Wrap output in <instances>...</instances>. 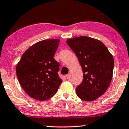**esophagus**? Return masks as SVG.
Returning <instances> with one entry per match:
<instances>
[{
	"instance_id": "obj_1",
	"label": "esophagus",
	"mask_w": 129,
	"mask_h": 129,
	"mask_svg": "<svg viewBox=\"0 0 129 129\" xmlns=\"http://www.w3.org/2000/svg\"><path fill=\"white\" fill-rule=\"evenodd\" d=\"M66 78H67V79H70L71 78V75H70V74L67 75H66Z\"/></svg>"
}]
</instances>
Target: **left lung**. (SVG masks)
<instances>
[{
	"instance_id": "1",
	"label": "left lung",
	"mask_w": 129,
	"mask_h": 129,
	"mask_svg": "<svg viewBox=\"0 0 129 129\" xmlns=\"http://www.w3.org/2000/svg\"><path fill=\"white\" fill-rule=\"evenodd\" d=\"M67 43L76 54L83 73L82 83L76 89L83 101L97 99L107 91L112 80L114 60L100 40L82 36L68 39Z\"/></svg>"
}]
</instances>
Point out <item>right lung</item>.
I'll use <instances>...</instances> for the list:
<instances>
[{
    "label": "right lung",
    "instance_id": "right-lung-1",
    "mask_svg": "<svg viewBox=\"0 0 129 129\" xmlns=\"http://www.w3.org/2000/svg\"><path fill=\"white\" fill-rule=\"evenodd\" d=\"M60 40L36 42L23 54L16 66L19 83L27 94L45 101L55 94L62 80L59 78V64L53 58Z\"/></svg>",
    "mask_w": 129,
    "mask_h": 129
}]
</instances>
